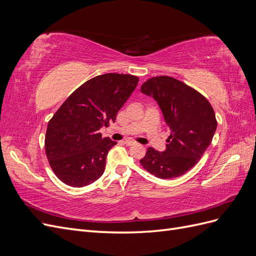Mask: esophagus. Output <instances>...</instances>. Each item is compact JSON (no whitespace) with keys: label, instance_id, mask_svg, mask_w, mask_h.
Masks as SVG:
<instances>
[{"label":"esophagus","instance_id":"obj_1","mask_svg":"<svg viewBox=\"0 0 256 256\" xmlns=\"http://www.w3.org/2000/svg\"><path fill=\"white\" fill-rule=\"evenodd\" d=\"M125 143H126L128 146H131V145H136V142L131 141V140H126V141H125Z\"/></svg>","mask_w":256,"mask_h":256}]
</instances>
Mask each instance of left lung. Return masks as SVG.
<instances>
[{
    "instance_id": "left-lung-1",
    "label": "left lung",
    "mask_w": 256,
    "mask_h": 256,
    "mask_svg": "<svg viewBox=\"0 0 256 256\" xmlns=\"http://www.w3.org/2000/svg\"><path fill=\"white\" fill-rule=\"evenodd\" d=\"M141 92L158 102L171 134L164 152L148 147L140 164L162 180L180 176L196 164L212 141L216 129L212 106L196 90L168 76L148 79Z\"/></svg>"
}]
</instances>
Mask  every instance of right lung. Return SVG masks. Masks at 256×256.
<instances>
[{
	"mask_svg": "<svg viewBox=\"0 0 256 256\" xmlns=\"http://www.w3.org/2000/svg\"><path fill=\"white\" fill-rule=\"evenodd\" d=\"M138 82L136 76L104 74L76 88L49 120L46 154L58 180L80 188L104 172L106 154L116 142L99 129L116 115Z\"/></svg>",
	"mask_w": 256,
	"mask_h": 256,
	"instance_id": "obj_1",
	"label": "right lung"
}]
</instances>
